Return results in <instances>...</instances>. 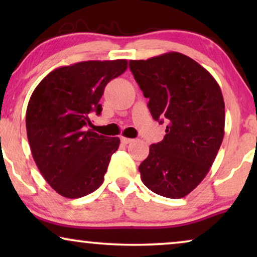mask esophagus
Returning <instances> with one entry per match:
<instances>
[{
    "label": "esophagus",
    "instance_id": "34e87169",
    "mask_svg": "<svg viewBox=\"0 0 257 257\" xmlns=\"http://www.w3.org/2000/svg\"><path fill=\"white\" fill-rule=\"evenodd\" d=\"M120 142L122 143V144H130V143H132L133 142V139H131V138H126V137H121L120 138Z\"/></svg>",
    "mask_w": 257,
    "mask_h": 257
}]
</instances>
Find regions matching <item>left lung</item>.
Listing matches in <instances>:
<instances>
[{
    "mask_svg": "<svg viewBox=\"0 0 257 257\" xmlns=\"http://www.w3.org/2000/svg\"><path fill=\"white\" fill-rule=\"evenodd\" d=\"M130 70L149 98L154 120L166 135L150 146L140 164L142 181L157 194L180 199L203 180L224 135V101L214 77L194 59L167 52L130 61Z\"/></svg>",
    "mask_w": 257,
    "mask_h": 257,
    "instance_id": "left-lung-1",
    "label": "left lung"
}]
</instances>
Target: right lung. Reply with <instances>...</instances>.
<instances>
[{
    "instance_id": "add662e5",
    "label": "right lung",
    "mask_w": 257,
    "mask_h": 257,
    "mask_svg": "<svg viewBox=\"0 0 257 257\" xmlns=\"http://www.w3.org/2000/svg\"><path fill=\"white\" fill-rule=\"evenodd\" d=\"M126 69V59L61 66L31 94L26 115L31 154L43 178L62 196L82 198L103 184L120 140L87 126L91 115L100 114L106 84Z\"/></svg>"
}]
</instances>
